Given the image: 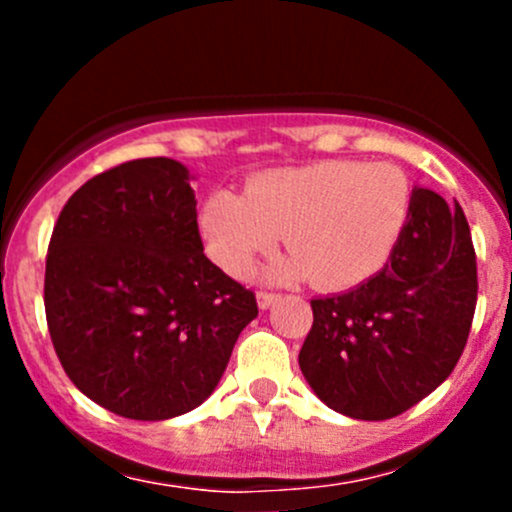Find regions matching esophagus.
Instances as JSON below:
<instances>
[{"mask_svg": "<svg viewBox=\"0 0 512 512\" xmlns=\"http://www.w3.org/2000/svg\"><path fill=\"white\" fill-rule=\"evenodd\" d=\"M277 299H280V294H275V292H257V307L270 309Z\"/></svg>", "mask_w": 512, "mask_h": 512, "instance_id": "1", "label": "esophagus"}]
</instances>
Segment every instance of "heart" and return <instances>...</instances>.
Returning a JSON list of instances; mask_svg holds the SVG:
<instances>
[{"label":"heart","mask_w":512,"mask_h":512,"mask_svg":"<svg viewBox=\"0 0 512 512\" xmlns=\"http://www.w3.org/2000/svg\"><path fill=\"white\" fill-rule=\"evenodd\" d=\"M414 193L401 170L364 160H319L262 170L245 193L213 190L200 208V232L215 265L247 275L280 242L292 252L272 262L275 282L314 277L329 292L354 289L394 257Z\"/></svg>","instance_id":"obj_1"}]
</instances>
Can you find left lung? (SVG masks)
<instances>
[{
	"label": "left lung",
	"mask_w": 512,
	"mask_h": 512,
	"mask_svg": "<svg viewBox=\"0 0 512 512\" xmlns=\"http://www.w3.org/2000/svg\"><path fill=\"white\" fill-rule=\"evenodd\" d=\"M389 265L364 285L312 299L314 324L299 369L337 414L384 421L404 414L451 376L478 299L466 215L416 188Z\"/></svg>",
	"instance_id": "1"
}]
</instances>
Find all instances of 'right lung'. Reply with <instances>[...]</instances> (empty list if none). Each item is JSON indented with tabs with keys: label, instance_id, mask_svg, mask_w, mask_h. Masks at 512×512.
I'll use <instances>...</instances> for the list:
<instances>
[{
	"label": "right lung",
	"instance_id": "add662e5",
	"mask_svg": "<svg viewBox=\"0 0 512 512\" xmlns=\"http://www.w3.org/2000/svg\"><path fill=\"white\" fill-rule=\"evenodd\" d=\"M190 170L173 158L116 165L61 210L44 307L81 394L133 421L203 404L257 317L255 294L203 255Z\"/></svg>",
	"mask_w": 512,
	"mask_h": 512
}]
</instances>
